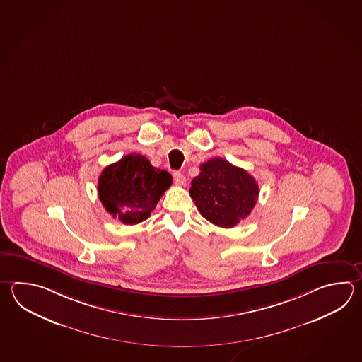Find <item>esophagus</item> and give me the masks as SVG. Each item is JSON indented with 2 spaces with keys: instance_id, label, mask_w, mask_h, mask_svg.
I'll use <instances>...</instances> for the list:
<instances>
[{
  "instance_id": "1",
  "label": "esophagus",
  "mask_w": 362,
  "mask_h": 362,
  "mask_svg": "<svg viewBox=\"0 0 362 362\" xmlns=\"http://www.w3.org/2000/svg\"><path fill=\"white\" fill-rule=\"evenodd\" d=\"M173 177H174V180H175V185L183 187V185H185V183H187L185 175H183L180 171H174V173H173Z\"/></svg>"
}]
</instances>
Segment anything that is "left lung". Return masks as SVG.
I'll return each instance as SVG.
<instances>
[{
	"mask_svg": "<svg viewBox=\"0 0 362 362\" xmlns=\"http://www.w3.org/2000/svg\"><path fill=\"white\" fill-rule=\"evenodd\" d=\"M189 193L205 219L218 227L232 228L250 214L259 187L247 171L215 157L199 166Z\"/></svg>",
	"mask_w": 362,
	"mask_h": 362,
	"instance_id": "left-lung-1",
	"label": "left lung"
}]
</instances>
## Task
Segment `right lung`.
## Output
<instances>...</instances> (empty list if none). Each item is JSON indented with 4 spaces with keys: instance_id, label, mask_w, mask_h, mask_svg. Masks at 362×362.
Wrapping results in <instances>:
<instances>
[{
    "instance_id": "right-lung-1",
    "label": "right lung",
    "mask_w": 362,
    "mask_h": 362,
    "mask_svg": "<svg viewBox=\"0 0 362 362\" xmlns=\"http://www.w3.org/2000/svg\"><path fill=\"white\" fill-rule=\"evenodd\" d=\"M171 183L166 170L156 169L144 156L130 153L102 171L98 193L113 218L132 226L149 218Z\"/></svg>"
}]
</instances>
